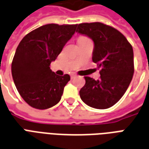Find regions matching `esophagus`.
Here are the masks:
<instances>
[{"mask_svg":"<svg viewBox=\"0 0 149 149\" xmlns=\"http://www.w3.org/2000/svg\"><path fill=\"white\" fill-rule=\"evenodd\" d=\"M75 77H76V74H71V75H70V78H71L72 79H74Z\"/></svg>","mask_w":149,"mask_h":149,"instance_id":"esophagus-1","label":"esophagus"}]
</instances>
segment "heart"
Wrapping results in <instances>:
<instances>
[{"mask_svg":"<svg viewBox=\"0 0 149 149\" xmlns=\"http://www.w3.org/2000/svg\"><path fill=\"white\" fill-rule=\"evenodd\" d=\"M87 38L86 37H84V36H82V37H80L79 39V40H86Z\"/></svg>","mask_w":149,"mask_h":149,"instance_id":"1","label":"heart"}]
</instances>
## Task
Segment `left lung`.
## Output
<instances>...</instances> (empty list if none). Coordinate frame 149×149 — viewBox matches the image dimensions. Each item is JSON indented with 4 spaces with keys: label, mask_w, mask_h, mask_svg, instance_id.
Returning a JSON list of instances; mask_svg holds the SVG:
<instances>
[{
    "label": "left lung",
    "mask_w": 149,
    "mask_h": 149,
    "mask_svg": "<svg viewBox=\"0 0 149 149\" xmlns=\"http://www.w3.org/2000/svg\"><path fill=\"white\" fill-rule=\"evenodd\" d=\"M76 32L94 41L92 60L100 68L99 80L86 76L79 91L82 102L94 109L111 107L121 98L134 73L133 50L120 31L102 23H83Z\"/></svg>",
    "instance_id": "1"
}]
</instances>
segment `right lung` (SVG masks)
I'll list each match as a JSON object with an SVG mask.
<instances>
[{
  "instance_id": "obj_1",
  "label": "right lung",
  "mask_w": 149,
  "mask_h": 149,
  "mask_svg": "<svg viewBox=\"0 0 149 149\" xmlns=\"http://www.w3.org/2000/svg\"><path fill=\"white\" fill-rule=\"evenodd\" d=\"M77 24H49L27 34L19 42L12 63V75L17 91L33 108L46 109L61 99L69 74L59 76L50 69Z\"/></svg>"
}]
</instances>
